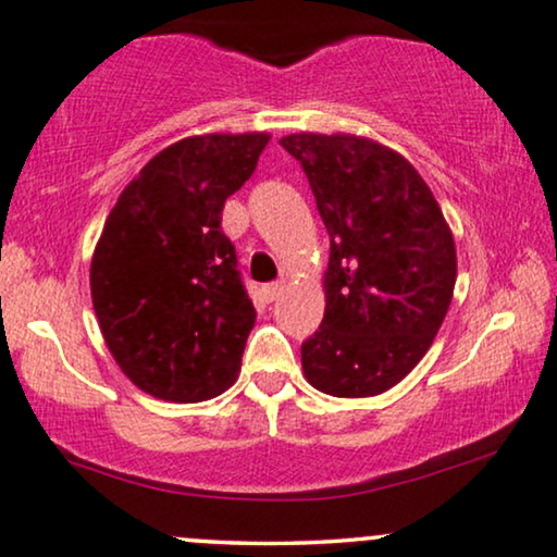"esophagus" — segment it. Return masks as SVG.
<instances>
[{
    "label": "esophagus",
    "instance_id": "1",
    "mask_svg": "<svg viewBox=\"0 0 557 557\" xmlns=\"http://www.w3.org/2000/svg\"><path fill=\"white\" fill-rule=\"evenodd\" d=\"M281 292H284V281H273V284L263 286V299L265 301H276Z\"/></svg>",
    "mask_w": 557,
    "mask_h": 557
}]
</instances>
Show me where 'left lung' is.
<instances>
[{"instance_id":"8db88e82","label":"left lung","mask_w":557,"mask_h":557,"mask_svg":"<svg viewBox=\"0 0 557 557\" xmlns=\"http://www.w3.org/2000/svg\"><path fill=\"white\" fill-rule=\"evenodd\" d=\"M281 146L305 169L330 235L327 305L301 368L330 396L384 394L420 363L450 307V227L414 165L368 137L299 133Z\"/></svg>"}]
</instances>
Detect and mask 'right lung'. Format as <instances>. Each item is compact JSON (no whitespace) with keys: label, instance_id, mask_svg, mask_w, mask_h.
I'll return each mask as SVG.
<instances>
[{"label":"right lung","instance_id":"add662e5","mask_svg":"<svg viewBox=\"0 0 557 557\" xmlns=\"http://www.w3.org/2000/svg\"><path fill=\"white\" fill-rule=\"evenodd\" d=\"M271 135H197L143 165L107 216L91 301L122 373L165 401H205L235 381L256 307L222 209Z\"/></svg>","mask_w":557,"mask_h":557}]
</instances>
